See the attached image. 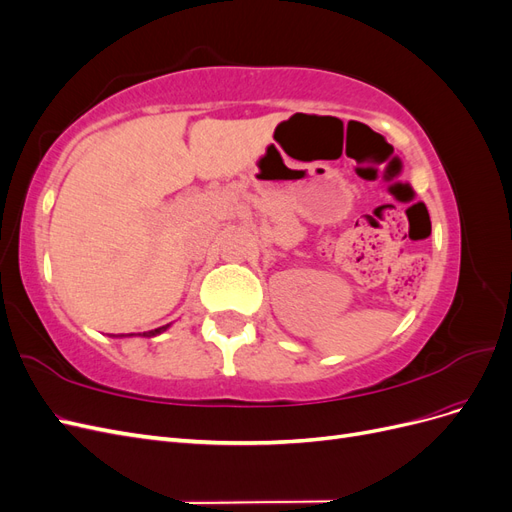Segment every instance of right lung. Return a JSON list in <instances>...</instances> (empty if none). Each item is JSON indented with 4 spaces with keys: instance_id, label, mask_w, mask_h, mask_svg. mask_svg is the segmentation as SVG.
I'll return each instance as SVG.
<instances>
[{
    "instance_id": "obj_1",
    "label": "right lung",
    "mask_w": 512,
    "mask_h": 512,
    "mask_svg": "<svg viewBox=\"0 0 512 512\" xmlns=\"http://www.w3.org/2000/svg\"><path fill=\"white\" fill-rule=\"evenodd\" d=\"M168 327H170V324H164V327H160V329H153V331H147V333H143V337H156V335L164 333ZM130 335H134V333H130Z\"/></svg>"
}]
</instances>
